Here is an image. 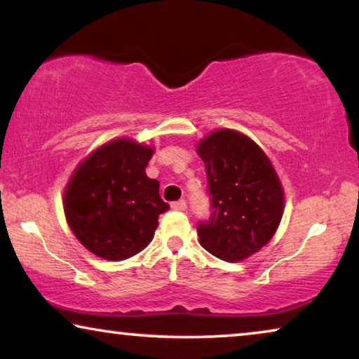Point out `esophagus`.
<instances>
[{
	"mask_svg": "<svg viewBox=\"0 0 359 359\" xmlns=\"http://www.w3.org/2000/svg\"><path fill=\"white\" fill-rule=\"evenodd\" d=\"M171 208H173L175 210H186L188 204H186L184 199H180V201H175V203H171Z\"/></svg>",
	"mask_w": 359,
	"mask_h": 359,
	"instance_id": "34e87169",
	"label": "esophagus"
}]
</instances>
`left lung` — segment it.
I'll use <instances>...</instances> for the list:
<instances>
[{
	"mask_svg": "<svg viewBox=\"0 0 359 359\" xmlns=\"http://www.w3.org/2000/svg\"><path fill=\"white\" fill-rule=\"evenodd\" d=\"M205 165L210 217L198 224L199 243L225 262L257 253L276 232L284 194L264 151L247 135L215 130L199 142Z\"/></svg>",
	"mask_w": 359,
	"mask_h": 359,
	"instance_id": "left-lung-1",
	"label": "left lung"
}]
</instances>
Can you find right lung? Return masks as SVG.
<instances>
[{"label": "right lung", "instance_id": "1", "mask_svg": "<svg viewBox=\"0 0 359 359\" xmlns=\"http://www.w3.org/2000/svg\"><path fill=\"white\" fill-rule=\"evenodd\" d=\"M154 149L129 139L112 140L88 156L63 196L68 225L91 253L121 262L154 238L158 215L170 205L160 183L145 175Z\"/></svg>", "mask_w": 359, "mask_h": 359}]
</instances>
